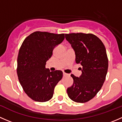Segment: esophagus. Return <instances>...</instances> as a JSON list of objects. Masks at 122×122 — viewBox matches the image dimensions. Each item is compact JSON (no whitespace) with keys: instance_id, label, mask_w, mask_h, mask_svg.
<instances>
[{"instance_id":"34e87169","label":"esophagus","mask_w":122,"mask_h":122,"mask_svg":"<svg viewBox=\"0 0 122 122\" xmlns=\"http://www.w3.org/2000/svg\"><path fill=\"white\" fill-rule=\"evenodd\" d=\"M63 76H64V77H66V76H70V75H69L68 74L66 73V72H63Z\"/></svg>"}]
</instances>
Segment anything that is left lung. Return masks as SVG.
Returning a JSON list of instances; mask_svg holds the SVG:
<instances>
[{
    "mask_svg": "<svg viewBox=\"0 0 122 122\" xmlns=\"http://www.w3.org/2000/svg\"><path fill=\"white\" fill-rule=\"evenodd\" d=\"M76 54L77 64L83 68L79 77L73 74V84L67 88L70 99L77 103H86L100 90L106 79L108 59L105 46L97 36L92 34H66Z\"/></svg>",
    "mask_w": 122,
    "mask_h": 122,
    "instance_id": "left-lung-1",
    "label": "left lung"
}]
</instances>
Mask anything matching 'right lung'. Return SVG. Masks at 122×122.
<instances>
[{"label": "right lung", "mask_w": 122, "mask_h": 122, "mask_svg": "<svg viewBox=\"0 0 122 122\" xmlns=\"http://www.w3.org/2000/svg\"><path fill=\"white\" fill-rule=\"evenodd\" d=\"M64 34L36 31L23 41L18 56L17 74L26 94L34 101L45 102L52 97L55 86L62 78L60 70L45 68L55 46L64 39Z\"/></svg>", "instance_id": "obj_1"}]
</instances>
